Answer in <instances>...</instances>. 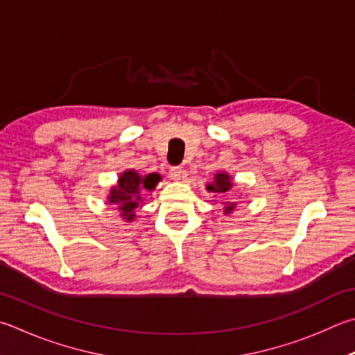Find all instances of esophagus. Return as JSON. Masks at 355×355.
<instances>
[{
	"label": "esophagus",
	"mask_w": 355,
	"mask_h": 355,
	"mask_svg": "<svg viewBox=\"0 0 355 355\" xmlns=\"http://www.w3.org/2000/svg\"><path fill=\"white\" fill-rule=\"evenodd\" d=\"M183 175V169L180 166H175V167H171V178L172 180H180Z\"/></svg>",
	"instance_id": "obj_1"
}]
</instances>
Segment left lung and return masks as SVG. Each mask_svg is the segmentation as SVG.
I'll return each mask as SVG.
<instances>
[{"instance_id": "8db88e82", "label": "left lung", "mask_w": 355, "mask_h": 355, "mask_svg": "<svg viewBox=\"0 0 355 355\" xmlns=\"http://www.w3.org/2000/svg\"><path fill=\"white\" fill-rule=\"evenodd\" d=\"M234 183H233V178H231V175L228 172H217L214 175V180H212L211 183L206 184V191L211 192V194L216 196H228V192L231 191V188H233ZM212 202H217V200H212ZM223 205V214L225 216H230L233 214V211L237 208V203L233 202V200H223L222 202Z\"/></svg>"}]
</instances>
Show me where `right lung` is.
Returning <instances> with one entry per match:
<instances>
[{
  "instance_id": "obj_1",
  "label": "right lung",
  "mask_w": 355,
  "mask_h": 355,
  "mask_svg": "<svg viewBox=\"0 0 355 355\" xmlns=\"http://www.w3.org/2000/svg\"><path fill=\"white\" fill-rule=\"evenodd\" d=\"M161 182L159 173H146L141 175L138 171L127 169L118 177V183L108 191L107 202L114 205L124 222H135L138 208L144 205L146 192L153 191Z\"/></svg>"
}]
</instances>
